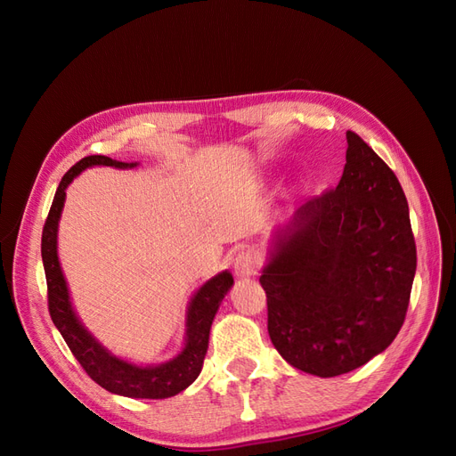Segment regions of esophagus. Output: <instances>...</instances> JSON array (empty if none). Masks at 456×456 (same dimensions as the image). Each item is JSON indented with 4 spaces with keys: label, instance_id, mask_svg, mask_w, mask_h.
<instances>
[{
    "label": "esophagus",
    "instance_id": "34e87169",
    "mask_svg": "<svg viewBox=\"0 0 456 456\" xmlns=\"http://www.w3.org/2000/svg\"><path fill=\"white\" fill-rule=\"evenodd\" d=\"M260 268V256L253 249H245L238 253L233 258V270L240 275V278H251Z\"/></svg>",
    "mask_w": 456,
    "mask_h": 456
}]
</instances>
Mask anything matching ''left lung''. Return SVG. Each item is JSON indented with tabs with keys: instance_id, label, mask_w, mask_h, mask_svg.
I'll return each mask as SVG.
<instances>
[{
	"instance_id": "1",
	"label": "left lung",
	"mask_w": 456,
	"mask_h": 456,
	"mask_svg": "<svg viewBox=\"0 0 456 456\" xmlns=\"http://www.w3.org/2000/svg\"><path fill=\"white\" fill-rule=\"evenodd\" d=\"M346 141L340 183L298 207L260 275L275 350L323 379L390 346L417 272L402 184L360 134Z\"/></svg>"
}]
</instances>
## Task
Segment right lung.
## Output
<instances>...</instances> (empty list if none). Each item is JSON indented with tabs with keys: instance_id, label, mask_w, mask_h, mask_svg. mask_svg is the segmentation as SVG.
I'll return each mask as SVG.
<instances>
[{
	"instance_id": "add662e5",
	"label": "right lung",
	"mask_w": 456,
	"mask_h": 456,
	"mask_svg": "<svg viewBox=\"0 0 456 456\" xmlns=\"http://www.w3.org/2000/svg\"><path fill=\"white\" fill-rule=\"evenodd\" d=\"M93 165H108V167L126 169L134 167L136 163H123L106 156H87L79 159L62 176L45 218L44 233H41V258H44L45 268L47 306L51 320L61 330L62 338L66 340L68 348H70L79 365L104 390L118 395L142 399H163L176 395L178 392L188 388L201 372L213 317L224 295L228 293V289L233 285V278L230 272L218 273L213 280L207 281L191 298L186 320V344L184 350L175 360L158 367H136L106 352L76 317L57 256V228L64 207L66 186L81 171L93 167Z\"/></svg>"
}]
</instances>
